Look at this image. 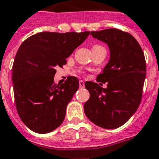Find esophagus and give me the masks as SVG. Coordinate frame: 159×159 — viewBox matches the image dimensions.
Segmentation results:
<instances>
[{
    "mask_svg": "<svg viewBox=\"0 0 159 159\" xmlns=\"http://www.w3.org/2000/svg\"><path fill=\"white\" fill-rule=\"evenodd\" d=\"M79 85H80V88H84L85 87V83H84L83 81H79Z\"/></svg>",
    "mask_w": 159,
    "mask_h": 159,
    "instance_id": "1",
    "label": "esophagus"
}]
</instances>
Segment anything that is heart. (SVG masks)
<instances>
[{
  "instance_id": "b5f03b06",
  "label": "heart",
  "mask_w": 159,
  "mask_h": 159,
  "mask_svg": "<svg viewBox=\"0 0 159 159\" xmlns=\"http://www.w3.org/2000/svg\"><path fill=\"white\" fill-rule=\"evenodd\" d=\"M100 47H102V46H100V45H93V48H92V49H96V48H100Z\"/></svg>"
}]
</instances>
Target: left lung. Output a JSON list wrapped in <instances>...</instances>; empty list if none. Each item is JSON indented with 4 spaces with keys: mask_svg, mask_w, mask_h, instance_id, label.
Wrapping results in <instances>:
<instances>
[{
    "mask_svg": "<svg viewBox=\"0 0 159 159\" xmlns=\"http://www.w3.org/2000/svg\"><path fill=\"white\" fill-rule=\"evenodd\" d=\"M90 34L108 45L110 60L97 78L98 82H107L106 89L93 81L85 83L90 97L84 111L95 125L116 129L125 124L140 105L146 72L144 53L137 40L125 32L108 29Z\"/></svg>",
    "mask_w": 159,
    "mask_h": 159,
    "instance_id": "1",
    "label": "left lung"
}]
</instances>
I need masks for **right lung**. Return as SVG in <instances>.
Wrapping results in <instances>:
<instances>
[{"instance_id":"add662e5","label":"right lung","mask_w":159,"mask_h":159,"mask_svg":"<svg viewBox=\"0 0 159 159\" xmlns=\"http://www.w3.org/2000/svg\"><path fill=\"white\" fill-rule=\"evenodd\" d=\"M89 35V31L41 32L20 45L13 66V93L19 117L34 132L49 133L64 121L79 81L70 77L65 83L55 84L56 67L66 64Z\"/></svg>"}]
</instances>
